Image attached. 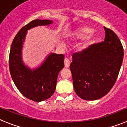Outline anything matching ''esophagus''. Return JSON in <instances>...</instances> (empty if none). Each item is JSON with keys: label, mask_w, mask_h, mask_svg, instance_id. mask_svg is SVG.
I'll return each mask as SVG.
<instances>
[{"label": "esophagus", "mask_w": 127, "mask_h": 127, "mask_svg": "<svg viewBox=\"0 0 127 127\" xmlns=\"http://www.w3.org/2000/svg\"><path fill=\"white\" fill-rule=\"evenodd\" d=\"M64 66L65 68H68L70 64V61H69V59L68 58H65L64 60Z\"/></svg>", "instance_id": "34e87169"}]
</instances>
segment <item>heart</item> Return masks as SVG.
Returning a JSON list of instances; mask_svg holds the SVG:
<instances>
[{"instance_id":"heart-1","label":"heart","mask_w":127,"mask_h":127,"mask_svg":"<svg viewBox=\"0 0 127 127\" xmlns=\"http://www.w3.org/2000/svg\"><path fill=\"white\" fill-rule=\"evenodd\" d=\"M84 38H85L84 40L77 45V50L79 52L86 51L92 44L94 38L93 29L88 27H80L70 33L68 36L69 39L74 40L83 39ZM59 44L60 45H63V43H60Z\"/></svg>"}]
</instances>
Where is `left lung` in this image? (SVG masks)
<instances>
[{
	"label": "left lung",
	"mask_w": 127,
	"mask_h": 127,
	"mask_svg": "<svg viewBox=\"0 0 127 127\" xmlns=\"http://www.w3.org/2000/svg\"><path fill=\"white\" fill-rule=\"evenodd\" d=\"M104 28V41L74 53L70 64L75 91L85 100L102 97L117 79L123 59V48L113 31Z\"/></svg>",
	"instance_id": "1"
}]
</instances>
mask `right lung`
I'll return each mask as SVG.
<instances>
[{
	"label": "right lung",
	"mask_w": 127,
	"mask_h": 127,
	"mask_svg": "<svg viewBox=\"0 0 127 127\" xmlns=\"http://www.w3.org/2000/svg\"><path fill=\"white\" fill-rule=\"evenodd\" d=\"M52 23L53 21L48 19H35L31 21L18 32L10 50L9 65L12 80L25 97L35 102L46 100L54 93L58 74L64 66V56L50 54L40 66L32 69L25 66L22 61L23 44L28 30Z\"/></svg>",
	"instance_id": "right-lung-1"
}]
</instances>
